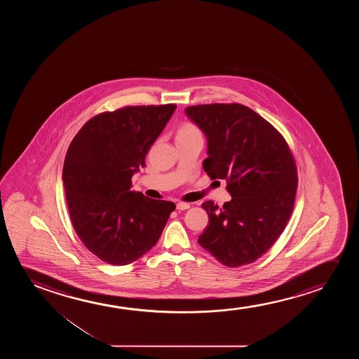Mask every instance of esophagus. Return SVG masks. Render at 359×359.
Here are the masks:
<instances>
[{
    "mask_svg": "<svg viewBox=\"0 0 359 359\" xmlns=\"http://www.w3.org/2000/svg\"><path fill=\"white\" fill-rule=\"evenodd\" d=\"M187 208H190V205L187 202H177V210H179V211H185Z\"/></svg>",
    "mask_w": 359,
    "mask_h": 359,
    "instance_id": "1",
    "label": "esophagus"
}]
</instances>
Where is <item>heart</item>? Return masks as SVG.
<instances>
[{
	"mask_svg": "<svg viewBox=\"0 0 359 359\" xmlns=\"http://www.w3.org/2000/svg\"><path fill=\"white\" fill-rule=\"evenodd\" d=\"M194 135H201L198 128L191 123H184L177 128V137H187Z\"/></svg>",
	"mask_w": 359,
	"mask_h": 359,
	"instance_id": "heart-1",
	"label": "heart"
}]
</instances>
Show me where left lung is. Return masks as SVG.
<instances>
[{"instance_id":"1","label":"left lung","mask_w":359,"mask_h":359,"mask_svg":"<svg viewBox=\"0 0 359 359\" xmlns=\"http://www.w3.org/2000/svg\"><path fill=\"white\" fill-rule=\"evenodd\" d=\"M206 135L207 175L226 182L231 200L202 203L210 217L198 244L228 267L248 265L270 250L294 206L297 165L285 137L241 104L185 109Z\"/></svg>"}]
</instances>
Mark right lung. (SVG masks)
<instances>
[{
    "label": "right lung",
    "mask_w": 359,
    "mask_h": 359,
    "mask_svg": "<svg viewBox=\"0 0 359 359\" xmlns=\"http://www.w3.org/2000/svg\"><path fill=\"white\" fill-rule=\"evenodd\" d=\"M175 104L125 107L84 123L65 157L69 217L84 246L110 265L131 264L156 245L175 205L131 190L133 172Z\"/></svg>",
    "instance_id": "1"
}]
</instances>
